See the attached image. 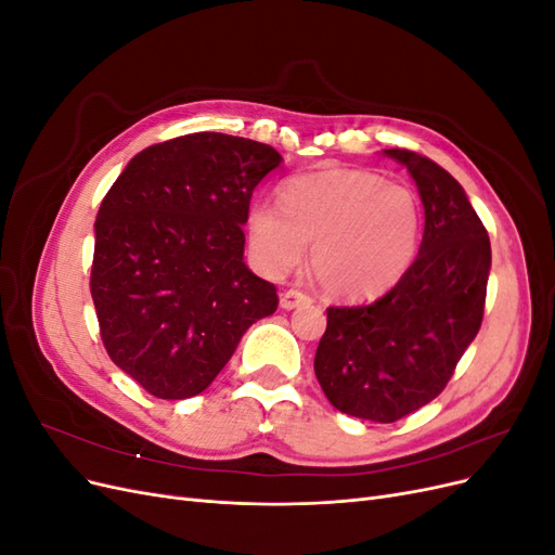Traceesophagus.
I'll use <instances>...</instances> for the list:
<instances>
[{"mask_svg":"<svg viewBox=\"0 0 555 555\" xmlns=\"http://www.w3.org/2000/svg\"><path fill=\"white\" fill-rule=\"evenodd\" d=\"M310 296L308 294H304V292H298V289H287L282 294V298H280V306L284 308V310H294V308H298V306H306V304H310Z\"/></svg>","mask_w":555,"mask_h":555,"instance_id":"obj_1","label":"esophagus"}]
</instances>
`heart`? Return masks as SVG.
Segmentation results:
<instances>
[{
  "mask_svg": "<svg viewBox=\"0 0 555 555\" xmlns=\"http://www.w3.org/2000/svg\"><path fill=\"white\" fill-rule=\"evenodd\" d=\"M422 236V208L405 184L361 169H324L284 182L282 204L257 201L247 212L251 259L282 278L306 257L333 298L373 300L410 271Z\"/></svg>",
  "mask_w": 555,
  "mask_h": 555,
  "instance_id": "obj_1",
  "label": "heart"
}]
</instances>
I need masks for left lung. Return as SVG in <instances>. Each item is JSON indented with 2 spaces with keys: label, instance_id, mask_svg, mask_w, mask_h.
I'll return each mask as SVG.
<instances>
[{
  "label": "left lung",
  "instance_id": "8db88e82",
  "mask_svg": "<svg viewBox=\"0 0 555 555\" xmlns=\"http://www.w3.org/2000/svg\"><path fill=\"white\" fill-rule=\"evenodd\" d=\"M416 182L418 257L371 306L328 308L314 375L335 410L393 424L438 398L483 319L491 241L459 180L412 150H382Z\"/></svg>",
  "mask_w": 555,
  "mask_h": 555
}]
</instances>
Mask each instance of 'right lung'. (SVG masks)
<instances>
[{
  "mask_svg": "<svg viewBox=\"0 0 555 555\" xmlns=\"http://www.w3.org/2000/svg\"><path fill=\"white\" fill-rule=\"evenodd\" d=\"M280 164L271 145L198 131L145 147L104 196L90 292L108 357L147 393L206 391L278 310L275 284L243 261V224Z\"/></svg>",
  "mask_w": 555,
  "mask_h": 555,
  "instance_id": "right-lung-1",
  "label": "right lung"
}]
</instances>
